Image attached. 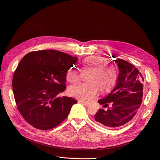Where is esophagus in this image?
<instances>
[{
    "instance_id": "1",
    "label": "esophagus",
    "mask_w": 160,
    "mask_h": 160,
    "mask_svg": "<svg viewBox=\"0 0 160 160\" xmlns=\"http://www.w3.org/2000/svg\"><path fill=\"white\" fill-rule=\"evenodd\" d=\"M80 102V101H79ZM82 104L84 105L86 107H89V106H91V104H88V103H86V102H82Z\"/></svg>"
}]
</instances>
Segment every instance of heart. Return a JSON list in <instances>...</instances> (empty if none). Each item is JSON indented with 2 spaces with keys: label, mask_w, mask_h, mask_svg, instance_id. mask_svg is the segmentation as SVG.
Here are the masks:
<instances>
[{
  "label": "heart",
  "mask_w": 160,
  "mask_h": 160,
  "mask_svg": "<svg viewBox=\"0 0 160 160\" xmlns=\"http://www.w3.org/2000/svg\"><path fill=\"white\" fill-rule=\"evenodd\" d=\"M106 58L100 56H93L83 61V69L92 71L88 81L89 83H80L72 86L69 89V93L72 97L82 102H90L97 95L98 88L100 91L110 89L115 82L117 71L112 65H108ZM79 72L75 67H71L67 72V79L71 83L79 80Z\"/></svg>",
  "instance_id": "heart-1"
}]
</instances>
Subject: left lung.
Wrapping results in <instances>:
<instances>
[{"instance_id": "left-lung-1", "label": "left lung", "mask_w": 160, "mask_h": 160, "mask_svg": "<svg viewBox=\"0 0 160 160\" xmlns=\"http://www.w3.org/2000/svg\"><path fill=\"white\" fill-rule=\"evenodd\" d=\"M119 68L117 83L110 94L98 100L104 108L112 103V108L99 109L95 115L97 122L105 127L116 128L129 122L136 114L142 102L143 77L136 67L117 58Z\"/></svg>"}]
</instances>
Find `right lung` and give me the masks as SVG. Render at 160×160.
Returning a JSON list of instances; mask_svg holds the SVG:
<instances>
[{"label": "right lung", "instance_id": "1", "mask_svg": "<svg viewBox=\"0 0 160 160\" xmlns=\"http://www.w3.org/2000/svg\"><path fill=\"white\" fill-rule=\"evenodd\" d=\"M78 60L62 52L44 50L25 55L14 72L12 87L18 110L30 125L52 129L68 116L75 99L65 91L67 72Z\"/></svg>", "mask_w": 160, "mask_h": 160}]
</instances>
